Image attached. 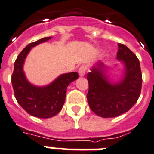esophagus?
Returning <instances> with one entry per match:
<instances>
[{
  "instance_id": "obj_1",
  "label": "esophagus",
  "mask_w": 154,
  "mask_h": 154,
  "mask_svg": "<svg viewBox=\"0 0 154 154\" xmlns=\"http://www.w3.org/2000/svg\"><path fill=\"white\" fill-rule=\"evenodd\" d=\"M86 71H87V66H81L79 68V69H78V73H79L80 76L83 77V76L85 75V73H86Z\"/></svg>"
}]
</instances>
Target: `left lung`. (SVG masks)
I'll use <instances>...</instances> for the list:
<instances>
[{"mask_svg":"<svg viewBox=\"0 0 154 154\" xmlns=\"http://www.w3.org/2000/svg\"><path fill=\"white\" fill-rule=\"evenodd\" d=\"M117 59L125 66L124 79L111 84L103 73V64L98 63L87 75L88 103L99 117H116L126 113L135 105L141 93L143 77L136 55L125 45L118 44Z\"/></svg>","mask_w":154,"mask_h":154,"instance_id":"1","label":"left lung"}]
</instances>
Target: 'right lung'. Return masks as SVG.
I'll list each match as a JSON object with an SVG mask.
<instances>
[{"label": "right lung", "mask_w": 154, "mask_h": 154, "mask_svg": "<svg viewBox=\"0 0 154 154\" xmlns=\"http://www.w3.org/2000/svg\"><path fill=\"white\" fill-rule=\"evenodd\" d=\"M49 39L51 37H44L27 45L18 55L11 76V84L18 103L31 116L39 118H49L59 113L65 102L67 86L78 78L77 72L65 73L45 87H36L27 81L23 69L27 54L31 48Z\"/></svg>", "instance_id": "1"}]
</instances>
